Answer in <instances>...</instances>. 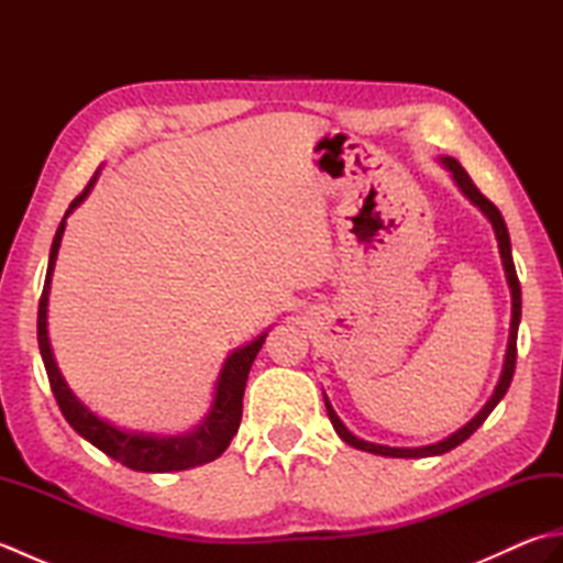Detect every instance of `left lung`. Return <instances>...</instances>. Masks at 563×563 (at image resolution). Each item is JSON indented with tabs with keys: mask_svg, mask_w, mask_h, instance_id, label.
Instances as JSON below:
<instances>
[{
	"mask_svg": "<svg viewBox=\"0 0 563 563\" xmlns=\"http://www.w3.org/2000/svg\"><path fill=\"white\" fill-rule=\"evenodd\" d=\"M440 164L445 166V169L450 172L452 181L457 184V188L462 190L464 198H470L472 206L479 208L486 220L492 222L494 227V234H496V242H498V254H500V263H504V271H506V283L510 288V333H508V349H506V357H504V369H500V377H498V385L492 394V399H488L482 411L476 413L470 423L462 426L460 430H454L452 435H448L445 440L440 442H433V445H421V448H389V445H379V442H367L363 438L353 435L349 428L343 426L341 418L336 416V411H333V406L329 401V397L324 394V404H327V413L331 418V426L333 430H336L339 438L343 442H349L351 448L355 450H363V452H373V454H382V457H435V454H445L450 450H454L457 445H462V442L470 438L476 428H479L488 413H492L498 401L506 397V391L510 387V379H512V373H516V357H518V327H520V314H522V300H520V283H518V273H516V263H512V251H510V236H508V227L504 222V214L498 212V208L494 206L492 200H488L479 188L474 186V181L470 178V174H466L462 169V164L457 159L452 157H440Z\"/></svg>",
	"mask_w": 563,
	"mask_h": 563,
	"instance_id": "8db88e82",
	"label": "left lung"
}]
</instances>
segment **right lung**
I'll return each instance as SVG.
<instances>
[{"label": "right lung", "mask_w": 563, "mask_h": 563, "mask_svg": "<svg viewBox=\"0 0 563 563\" xmlns=\"http://www.w3.org/2000/svg\"><path fill=\"white\" fill-rule=\"evenodd\" d=\"M101 169H97L87 188L69 202L63 222H59L53 246H51V258H47V273H45V285L38 305V349L45 365L47 379H51V389L57 399L59 411L67 418V423L77 430V433L89 440L93 448L109 454L111 460L121 462L135 472H181L190 470V466L206 464L218 460L220 454L230 448L232 438L236 435L239 423H242V399H244V387L251 363L258 355L263 341H266L268 331H263L261 336L249 341L242 349L232 351L224 357L222 369L214 382V394L212 404L202 418L200 426H196L188 433L178 435H157V433H142V430H125L118 428L106 418L93 413L87 404H81L75 391L69 389L63 373L55 363V355L51 349V339H47V297H51V283H53V271L57 261L59 244H63V234L67 227V218L75 212L87 196L91 194L93 184L99 181Z\"/></svg>", "instance_id": "obj_1"}]
</instances>
